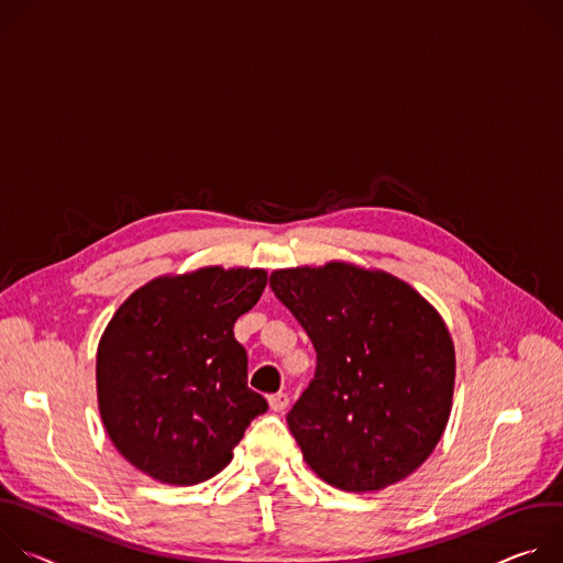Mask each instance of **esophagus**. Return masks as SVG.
<instances>
[{"mask_svg":"<svg viewBox=\"0 0 563 563\" xmlns=\"http://www.w3.org/2000/svg\"><path fill=\"white\" fill-rule=\"evenodd\" d=\"M268 402H271V409H273V411H284V409L288 407V394H284V391L273 394V396L268 398Z\"/></svg>","mask_w":563,"mask_h":563,"instance_id":"obj_1","label":"esophagus"}]
</instances>
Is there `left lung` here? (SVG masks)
I'll return each instance as SVG.
<instances>
[{"mask_svg":"<svg viewBox=\"0 0 563 563\" xmlns=\"http://www.w3.org/2000/svg\"><path fill=\"white\" fill-rule=\"evenodd\" d=\"M271 288L318 353L286 416L308 467L346 492L416 472L452 411L456 357L439 310L407 282L346 262L275 271Z\"/></svg>","mask_w":563,"mask_h":563,"instance_id":"obj_1","label":"left lung"}]
</instances>
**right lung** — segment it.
I'll return each mask as SVG.
<instances>
[{"instance_id":"obj_1","label":"right lung","mask_w":563,"mask_h":563,"mask_svg":"<svg viewBox=\"0 0 563 563\" xmlns=\"http://www.w3.org/2000/svg\"><path fill=\"white\" fill-rule=\"evenodd\" d=\"M266 282L262 268L165 275L113 313L96 355L98 409L113 448L143 474L167 485L212 478L268 409L247 387L232 331Z\"/></svg>"}]
</instances>
